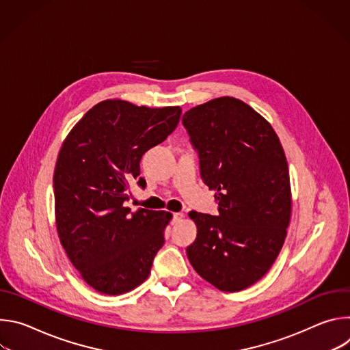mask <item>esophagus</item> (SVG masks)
<instances>
[{"mask_svg":"<svg viewBox=\"0 0 350 350\" xmlns=\"http://www.w3.org/2000/svg\"><path fill=\"white\" fill-rule=\"evenodd\" d=\"M183 217H184V215L183 213H174L173 215V223H178V221H181L183 220Z\"/></svg>","mask_w":350,"mask_h":350,"instance_id":"obj_1","label":"esophagus"}]
</instances>
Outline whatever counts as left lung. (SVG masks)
I'll return each instance as SVG.
<instances>
[{
	"label": "left lung",
	"mask_w": 350,
	"mask_h": 350,
	"mask_svg": "<svg viewBox=\"0 0 350 350\" xmlns=\"http://www.w3.org/2000/svg\"><path fill=\"white\" fill-rule=\"evenodd\" d=\"M183 124L219 202L217 216L189 213L198 234L188 260L217 289L242 291L270 270L286 237L292 193L284 148L271 124L234 96L191 108Z\"/></svg>",
	"instance_id": "obj_1"
}]
</instances>
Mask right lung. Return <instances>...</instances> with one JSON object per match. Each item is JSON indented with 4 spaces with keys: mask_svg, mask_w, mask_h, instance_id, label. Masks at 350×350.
Here are the masks:
<instances>
[{
    "mask_svg": "<svg viewBox=\"0 0 350 350\" xmlns=\"http://www.w3.org/2000/svg\"><path fill=\"white\" fill-rule=\"evenodd\" d=\"M180 107H137L123 99L94 105L69 131L54 172L55 224L65 252L96 292L122 295L151 274L172 220L165 211L124 206L142 155L176 129Z\"/></svg>",
    "mask_w": 350,
    "mask_h": 350,
    "instance_id": "1",
    "label": "right lung"
}]
</instances>
